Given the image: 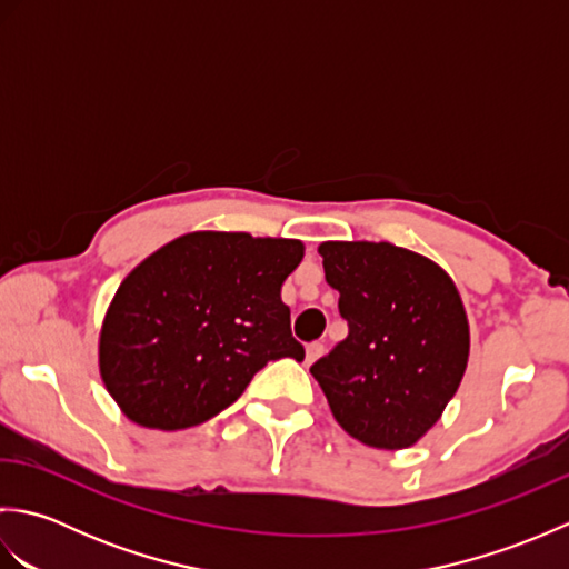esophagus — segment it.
Segmentation results:
<instances>
[{"instance_id":"obj_1","label":"esophagus","mask_w":569,"mask_h":569,"mask_svg":"<svg viewBox=\"0 0 569 569\" xmlns=\"http://www.w3.org/2000/svg\"><path fill=\"white\" fill-rule=\"evenodd\" d=\"M322 352H325L322 342H310L306 347V365H312V361H316L318 357H322Z\"/></svg>"}]
</instances>
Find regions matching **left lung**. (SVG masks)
<instances>
[{
	"instance_id": "8db88e82",
	"label": "left lung",
	"mask_w": 569,
	"mask_h": 569,
	"mask_svg": "<svg viewBox=\"0 0 569 569\" xmlns=\"http://www.w3.org/2000/svg\"><path fill=\"white\" fill-rule=\"evenodd\" d=\"M347 337L310 367L337 422L369 447L418 442L465 377L469 325L452 278L389 241H325Z\"/></svg>"
}]
</instances>
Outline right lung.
Instances as JSON below:
<instances>
[{"label": "right lung", "instance_id": "1", "mask_svg": "<svg viewBox=\"0 0 569 569\" xmlns=\"http://www.w3.org/2000/svg\"><path fill=\"white\" fill-rule=\"evenodd\" d=\"M298 239L192 232L117 288L100 335V373L124 416L183 430L222 413L269 361L306 359L281 286Z\"/></svg>", "mask_w": 569, "mask_h": 569}]
</instances>
